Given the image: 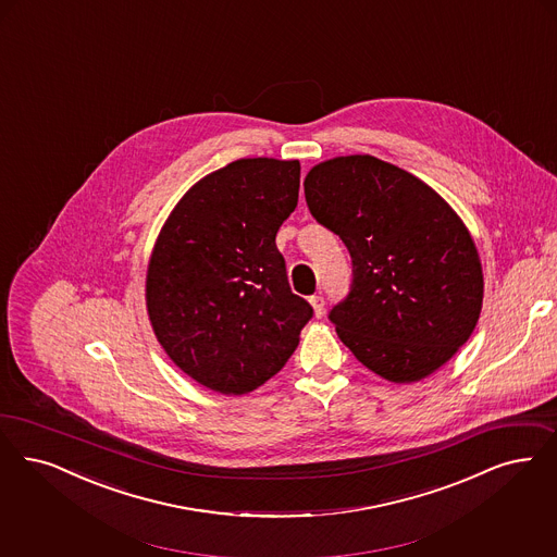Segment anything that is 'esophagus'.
<instances>
[{
  "instance_id": "obj_1",
  "label": "esophagus",
  "mask_w": 557,
  "mask_h": 557,
  "mask_svg": "<svg viewBox=\"0 0 557 557\" xmlns=\"http://www.w3.org/2000/svg\"><path fill=\"white\" fill-rule=\"evenodd\" d=\"M309 302L312 305V311H314V317H323L325 314V298L323 296H319V294H314L309 298Z\"/></svg>"
}]
</instances>
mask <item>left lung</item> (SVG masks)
Segmentation results:
<instances>
[{"instance_id": "obj_1", "label": "left lung", "mask_w": 557, "mask_h": 557, "mask_svg": "<svg viewBox=\"0 0 557 557\" xmlns=\"http://www.w3.org/2000/svg\"><path fill=\"white\" fill-rule=\"evenodd\" d=\"M305 197L352 259L350 289L327 314L352 355L396 383L426 377L454 357L479 321L483 271L451 207L373 156L314 165Z\"/></svg>"}]
</instances>
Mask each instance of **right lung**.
<instances>
[{
    "mask_svg": "<svg viewBox=\"0 0 557 557\" xmlns=\"http://www.w3.org/2000/svg\"><path fill=\"white\" fill-rule=\"evenodd\" d=\"M298 188V161H232L182 197L157 238L151 325L168 357L209 389L240 396L263 385L311 321L275 246Z\"/></svg>",
    "mask_w": 557,
    "mask_h": 557,
    "instance_id": "right-lung-1",
    "label": "right lung"
}]
</instances>
